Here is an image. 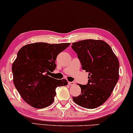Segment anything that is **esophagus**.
<instances>
[{"label": "esophagus", "mask_w": 133, "mask_h": 133, "mask_svg": "<svg viewBox=\"0 0 133 133\" xmlns=\"http://www.w3.org/2000/svg\"><path fill=\"white\" fill-rule=\"evenodd\" d=\"M68 84H69V85H70V86H73L75 83L74 82H69Z\"/></svg>", "instance_id": "1"}]
</instances>
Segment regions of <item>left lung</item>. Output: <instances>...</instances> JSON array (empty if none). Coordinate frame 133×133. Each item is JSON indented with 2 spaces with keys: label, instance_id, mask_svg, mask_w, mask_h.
Here are the masks:
<instances>
[{
  "label": "left lung",
  "instance_id": "8db88e82",
  "mask_svg": "<svg viewBox=\"0 0 133 133\" xmlns=\"http://www.w3.org/2000/svg\"><path fill=\"white\" fill-rule=\"evenodd\" d=\"M82 69L89 73L88 82L79 84L81 94L73 96L77 105L88 109L102 105L111 96L119 79V62L112 48L102 40L85 39L72 44Z\"/></svg>",
  "mask_w": 133,
  "mask_h": 133
}]
</instances>
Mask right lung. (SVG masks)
Wrapping results in <instances>:
<instances>
[{"instance_id":"right-lung-1","label":"right lung","mask_w":133,"mask_h":133,"mask_svg":"<svg viewBox=\"0 0 133 133\" xmlns=\"http://www.w3.org/2000/svg\"><path fill=\"white\" fill-rule=\"evenodd\" d=\"M70 44L35 43L19 50L12 67L14 83L23 99L31 107H48L54 102L56 88L67 85L66 80L50 75L55 70L58 54Z\"/></svg>"}]
</instances>
